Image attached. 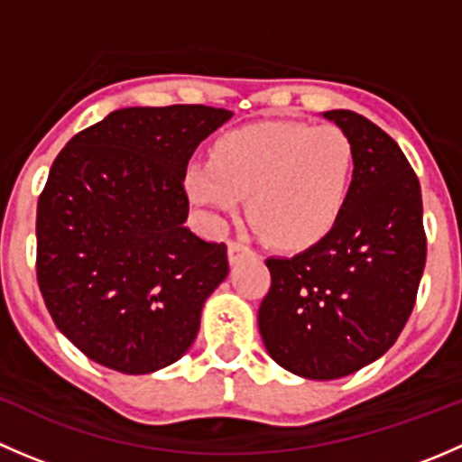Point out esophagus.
<instances>
[{
  "label": "esophagus",
  "instance_id": "esophagus-1",
  "mask_svg": "<svg viewBox=\"0 0 462 462\" xmlns=\"http://www.w3.org/2000/svg\"><path fill=\"white\" fill-rule=\"evenodd\" d=\"M250 253H253V250H250L248 245L239 244V241H230V244H227V259H230L232 265L239 263V261L244 257H248Z\"/></svg>",
  "mask_w": 462,
  "mask_h": 462
}]
</instances>
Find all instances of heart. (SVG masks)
Instances as JSON below:
<instances>
[{"instance_id":"b5f03b06","label":"heart","mask_w":462,"mask_h":462,"mask_svg":"<svg viewBox=\"0 0 462 462\" xmlns=\"http://www.w3.org/2000/svg\"><path fill=\"white\" fill-rule=\"evenodd\" d=\"M356 174V147L337 125L265 120L217 138L209 162H189L185 192L212 218L241 197L254 230L279 248H309L335 226Z\"/></svg>"}]
</instances>
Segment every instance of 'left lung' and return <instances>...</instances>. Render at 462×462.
<instances>
[{
  "mask_svg": "<svg viewBox=\"0 0 462 462\" xmlns=\"http://www.w3.org/2000/svg\"><path fill=\"white\" fill-rule=\"evenodd\" d=\"M351 136L356 174L335 226L295 257H270L259 306L268 356L306 380H337L384 356L425 270L422 194L398 143L365 116L324 111Z\"/></svg>",
  "mask_w": 462,
  "mask_h": 462,
  "instance_id": "8db88e82",
  "label": "left lung"
}]
</instances>
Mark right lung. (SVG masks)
Instances as JSON below:
<instances>
[{
  "mask_svg": "<svg viewBox=\"0 0 462 462\" xmlns=\"http://www.w3.org/2000/svg\"><path fill=\"white\" fill-rule=\"evenodd\" d=\"M230 118L205 105L127 106L55 158L37 201V283L88 360L147 375L197 339L227 248L185 227L183 180L194 149Z\"/></svg>",
  "mask_w": 462,
  "mask_h": 462,
  "instance_id": "right-lung-1",
  "label": "right lung"
}]
</instances>
